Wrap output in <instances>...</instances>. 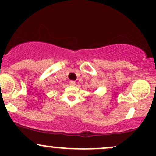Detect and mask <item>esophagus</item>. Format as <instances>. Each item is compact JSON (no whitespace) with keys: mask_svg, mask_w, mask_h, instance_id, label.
<instances>
[{"mask_svg":"<svg viewBox=\"0 0 156 156\" xmlns=\"http://www.w3.org/2000/svg\"><path fill=\"white\" fill-rule=\"evenodd\" d=\"M75 84H76V82H75V81H69V84L72 86H75Z\"/></svg>","mask_w":156,"mask_h":156,"instance_id":"1","label":"esophagus"}]
</instances>
